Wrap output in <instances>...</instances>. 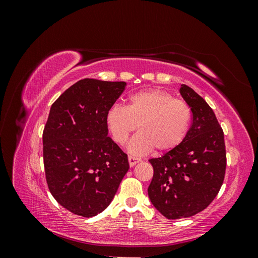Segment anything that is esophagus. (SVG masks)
Returning <instances> with one entry per match:
<instances>
[{"label":"esophagus","instance_id":"1","mask_svg":"<svg viewBox=\"0 0 258 258\" xmlns=\"http://www.w3.org/2000/svg\"><path fill=\"white\" fill-rule=\"evenodd\" d=\"M128 160H129V165H130V167H134V166H136V165H137L138 162L141 161V159H139V158H137V157H134V156H129Z\"/></svg>","mask_w":258,"mask_h":258}]
</instances>
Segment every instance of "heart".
Wrapping results in <instances>:
<instances>
[{"label": "heart", "mask_w": 258, "mask_h": 258, "mask_svg": "<svg viewBox=\"0 0 258 258\" xmlns=\"http://www.w3.org/2000/svg\"><path fill=\"white\" fill-rule=\"evenodd\" d=\"M105 122L114 141L126 144L130 135L137 129L129 151L143 155L154 147L168 152L181 144L189 131L191 108L184 100L175 99L161 89H145L134 92L127 105L114 104L108 108Z\"/></svg>", "instance_id": "heart-1"}]
</instances>
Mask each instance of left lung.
<instances>
[{
    "label": "left lung",
    "mask_w": 258,
    "mask_h": 258,
    "mask_svg": "<svg viewBox=\"0 0 258 258\" xmlns=\"http://www.w3.org/2000/svg\"><path fill=\"white\" fill-rule=\"evenodd\" d=\"M179 93L191 108L188 134L177 147L150 159L154 175L148 197L169 220L204 211L217 196L226 171L224 132L213 110L187 85Z\"/></svg>",
    "instance_id": "8db88e82"
}]
</instances>
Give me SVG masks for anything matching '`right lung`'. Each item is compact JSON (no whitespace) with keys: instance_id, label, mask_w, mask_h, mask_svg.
Returning <instances> with one entry per match:
<instances>
[{"instance_id":"add662e5","label":"right lung","mask_w":258,"mask_h":258,"mask_svg":"<svg viewBox=\"0 0 258 258\" xmlns=\"http://www.w3.org/2000/svg\"><path fill=\"white\" fill-rule=\"evenodd\" d=\"M124 87V82L81 80L50 107L43 131L46 182L58 204L76 215L105 210L129 170L127 154L107 137L105 122Z\"/></svg>"}]
</instances>
